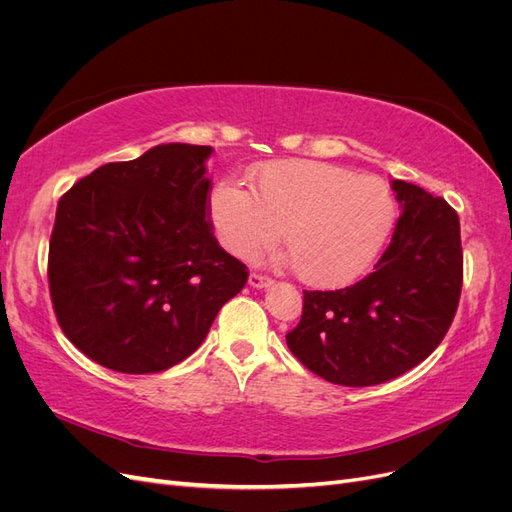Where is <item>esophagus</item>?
I'll return each instance as SVG.
<instances>
[{"mask_svg":"<svg viewBox=\"0 0 512 512\" xmlns=\"http://www.w3.org/2000/svg\"><path fill=\"white\" fill-rule=\"evenodd\" d=\"M247 282H250V286H252V288H269V286L273 284L271 277L262 275V273H256V271H252V273H250V280H247Z\"/></svg>","mask_w":512,"mask_h":512,"instance_id":"1","label":"esophagus"}]
</instances>
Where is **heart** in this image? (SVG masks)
<instances>
[{
    "instance_id": "1",
    "label": "heart",
    "mask_w": 512,
    "mask_h": 512,
    "mask_svg": "<svg viewBox=\"0 0 512 512\" xmlns=\"http://www.w3.org/2000/svg\"><path fill=\"white\" fill-rule=\"evenodd\" d=\"M220 243L252 256L277 239L309 286H344L380 254L395 224V198L382 179L316 160H275L254 170L252 192L222 181L209 198Z\"/></svg>"
}]
</instances>
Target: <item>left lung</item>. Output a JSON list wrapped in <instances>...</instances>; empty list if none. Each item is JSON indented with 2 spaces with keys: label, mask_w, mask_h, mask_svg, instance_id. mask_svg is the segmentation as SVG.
<instances>
[{
  "label": "left lung",
  "mask_w": 512,
  "mask_h": 512,
  "mask_svg": "<svg viewBox=\"0 0 512 512\" xmlns=\"http://www.w3.org/2000/svg\"><path fill=\"white\" fill-rule=\"evenodd\" d=\"M401 215L374 271L339 290H303V314L286 335L316 376L342 386L393 380L440 346L463 284L457 211L440 196L393 181Z\"/></svg>",
  "instance_id": "1"
}]
</instances>
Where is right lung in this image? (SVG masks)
<instances>
[{"label": "right lung", "instance_id": "right-lung-1", "mask_svg": "<svg viewBox=\"0 0 512 512\" xmlns=\"http://www.w3.org/2000/svg\"><path fill=\"white\" fill-rule=\"evenodd\" d=\"M211 147L168 143L108 162L59 198L49 290L61 331L121 374H156L203 344L247 282L209 220Z\"/></svg>", "mask_w": 512, "mask_h": 512}]
</instances>
